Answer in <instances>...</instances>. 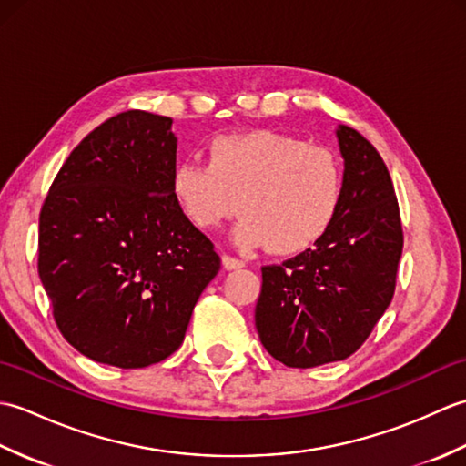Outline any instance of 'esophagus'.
<instances>
[{
  "label": "esophagus",
  "instance_id": "esophagus-1",
  "mask_svg": "<svg viewBox=\"0 0 466 466\" xmlns=\"http://www.w3.org/2000/svg\"><path fill=\"white\" fill-rule=\"evenodd\" d=\"M222 264H224L226 270H238V268H242V266H244L242 260L234 258V256H228V254L222 256Z\"/></svg>",
  "mask_w": 466,
  "mask_h": 466
}]
</instances>
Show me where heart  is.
<instances>
[{"instance_id": "1", "label": "heart", "mask_w": 466, "mask_h": 466, "mask_svg": "<svg viewBox=\"0 0 466 466\" xmlns=\"http://www.w3.org/2000/svg\"><path fill=\"white\" fill-rule=\"evenodd\" d=\"M206 157L208 166L184 162L172 174L174 200L196 230H216L238 208L234 236L240 246L268 244L274 254H299L320 242L339 216V157L299 136L218 134Z\"/></svg>"}]
</instances>
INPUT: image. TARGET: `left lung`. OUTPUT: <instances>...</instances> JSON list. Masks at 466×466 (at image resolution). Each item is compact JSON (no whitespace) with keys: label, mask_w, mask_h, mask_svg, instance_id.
<instances>
[{"label":"left lung","mask_w":466,"mask_h":466,"mask_svg":"<svg viewBox=\"0 0 466 466\" xmlns=\"http://www.w3.org/2000/svg\"><path fill=\"white\" fill-rule=\"evenodd\" d=\"M344 194L339 216L314 248L262 266L256 330L276 360L312 369L349 359L394 296L402 254L397 194L380 154L339 126Z\"/></svg>","instance_id":"obj_1"}]
</instances>
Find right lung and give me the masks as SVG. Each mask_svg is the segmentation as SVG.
I'll list each match as a JSON object with an SVG mask.
<instances>
[{
    "mask_svg": "<svg viewBox=\"0 0 466 466\" xmlns=\"http://www.w3.org/2000/svg\"><path fill=\"white\" fill-rule=\"evenodd\" d=\"M176 142L166 116L110 117L67 156L39 212L37 272L54 320L96 362L167 359L220 270L172 196Z\"/></svg>",
    "mask_w": 466,
    "mask_h": 466,
    "instance_id": "right-lung-1",
    "label": "right lung"
}]
</instances>
